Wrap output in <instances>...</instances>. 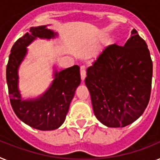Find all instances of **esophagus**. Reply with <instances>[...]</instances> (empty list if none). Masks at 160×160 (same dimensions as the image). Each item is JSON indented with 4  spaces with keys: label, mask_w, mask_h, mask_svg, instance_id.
<instances>
[{
    "label": "esophagus",
    "mask_w": 160,
    "mask_h": 160,
    "mask_svg": "<svg viewBox=\"0 0 160 160\" xmlns=\"http://www.w3.org/2000/svg\"><path fill=\"white\" fill-rule=\"evenodd\" d=\"M80 74H81V78L82 81H84L86 76H87V72H86L85 66H82L81 69H80Z\"/></svg>",
    "instance_id": "esophagus-1"
}]
</instances>
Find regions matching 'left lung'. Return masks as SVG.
<instances>
[{"instance_id":"1","label":"left lung","mask_w":160,"mask_h":160,"mask_svg":"<svg viewBox=\"0 0 160 160\" xmlns=\"http://www.w3.org/2000/svg\"><path fill=\"white\" fill-rule=\"evenodd\" d=\"M152 74L150 51L136 29L123 47H105L85 79L96 118L109 128L135 122L150 101Z\"/></svg>"}]
</instances>
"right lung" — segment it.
<instances>
[{
  "label": "right lung",
  "instance_id": "add662e5",
  "mask_svg": "<svg viewBox=\"0 0 160 160\" xmlns=\"http://www.w3.org/2000/svg\"><path fill=\"white\" fill-rule=\"evenodd\" d=\"M58 33L47 25L30 28L29 32L16 41L10 51L6 67V81L13 110L19 119L35 129L50 131L64 123L75 91L81 82L80 68L73 65L58 71L54 67L53 81L36 98L23 99L18 88V68L28 54L27 47L37 38L54 39Z\"/></svg>",
  "mask_w": 160,
  "mask_h": 160
}]
</instances>
